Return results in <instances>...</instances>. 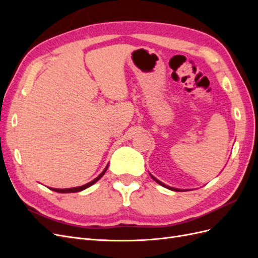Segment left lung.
I'll return each instance as SVG.
<instances>
[{
  "label": "left lung",
  "mask_w": 258,
  "mask_h": 258,
  "mask_svg": "<svg viewBox=\"0 0 258 258\" xmlns=\"http://www.w3.org/2000/svg\"><path fill=\"white\" fill-rule=\"evenodd\" d=\"M151 174V173H150ZM151 176H152V178L154 179V181H156L157 182L159 185H161V186H163V187H166V188H168V189H170V190H173V191H186V190H189V189H179V188H174V187H171V186H168V185H166V184H163L162 182H160L159 179H157L156 178L154 175H152L151 174Z\"/></svg>",
  "instance_id": "1"
}]
</instances>
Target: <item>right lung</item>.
<instances>
[{
	"instance_id": "add662e5",
	"label": "right lung",
	"mask_w": 258,
	"mask_h": 258,
	"mask_svg": "<svg viewBox=\"0 0 258 258\" xmlns=\"http://www.w3.org/2000/svg\"><path fill=\"white\" fill-rule=\"evenodd\" d=\"M107 167H108V165L105 167V169L102 171V172H101L95 179H92L91 182H89V183H87V184H85V185H83V186H79V187H72V188H63V189H61V188H50L51 190H53V191H57V192H62V194H68V192H79V191H82V190H84V189H86V188H88V187H90L91 185H93L95 183H97L99 179L102 177L103 175H104V173L106 172V170H107Z\"/></svg>"
}]
</instances>
